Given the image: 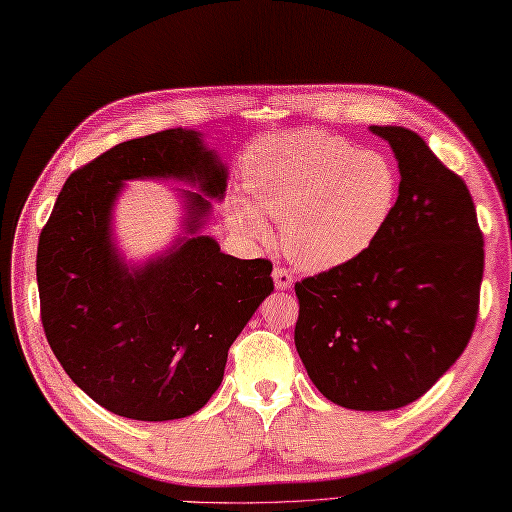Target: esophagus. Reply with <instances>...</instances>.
<instances>
[{
    "label": "esophagus",
    "instance_id": "obj_1",
    "mask_svg": "<svg viewBox=\"0 0 512 512\" xmlns=\"http://www.w3.org/2000/svg\"><path fill=\"white\" fill-rule=\"evenodd\" d=\"M271 276H274V285L280 291L291 289V285H294V276H291V271H287L285 267H276L274 274H271Z\"/></svg>",
    "mask_w": 512,
    "mask_h": 512
}]
</instances>
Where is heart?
Masks as SVG:
<instances>
[{
	"instance_id": "heart-1",
	"label": "heart",
	"mask_w": 512,
	"mask_h": 512,
	"mask_svg": "<svg viewBox=\"0 0 512 512\" xmlns=\"http://www.w3.org/2000/svg\"><path fill=\"white\" fill-rule=\"evenodd\" d=\"M247 187L257 205L232 201L236 232L269 243L264 217L283 223L285 254L307 271L338 269L369 252L398 201V174L387 156L327 132L296 134L249 161Z\"/></svg>"
}]
</instances>
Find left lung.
Masks as SVG:
<instances>
[{"mask_svg":"<svg viewBox=\"0 0 512 512\" xmlns=\"http://www.w3.org/2000/svg\"><path fill=\"white\" fill-rule=\"evenodd\" d=\"M400 170L398 201L369 252L296 283L294 340L333 404L393 411L429 391L475 329L484 236L466 183L402 125H371Z\"/></svg>","mask_w":512,"mask_h":512,"instance_id":"obj_1","label":"left lung"}]
</instances>
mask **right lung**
I'll list each match as a JSON object with an SVG mask.
<instances>
[{"mask_svg":"<svg viewBox=\"0 0 512 512\" xmlns=\"http://www.w3.org/2000/svg\"><path fill=\"white\" fill-rule=\"evenodd\" d=\"M174 178L184 236L130 264L111 210L124 183ZM227 168L196 130H163L114 145L72 172L37 247L41 322L52 353L103 409L141 422L179 420L221 387L227 351L271 291V263L223 254L201 227L221 201Z\"/></svg>","mask_w":512,"mask_h":512,"instance_id":"1","label":"right lung"}]
</instances>
